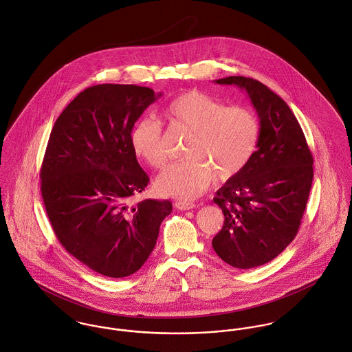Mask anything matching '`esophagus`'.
<instances>
[{
	"mask_svg": "<svg viewBox=\"0 0 352 352\" xmlns=\"http://www.w3.org/2000/svg\"><path fill=\"white\" fill-rule=\"evenodd\" d=\"M195 205L193 202H186V201H178L175 202V208L179 210H190L193 209Z\"/></svg>",
	"mask_w": 352,
	"mask_h": 352,
	"instance_id": "1",
	"label": "esophagus"
}]
</instances>
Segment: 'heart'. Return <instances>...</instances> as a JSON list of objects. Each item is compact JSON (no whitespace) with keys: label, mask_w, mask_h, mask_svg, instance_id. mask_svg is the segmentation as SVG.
I'll list each match as a JSON object with an SVG mask.
<instances>
[{"label":"heart","mask_w":352,"mask_h":352,"mask_svg":"<svg viewBox=\"0 0 352 352\" xmlns=\"http://www.w3.org/2000/svg\"><path fill=\"white\" fill-rule=\"evenodd\" d=\"M166 116L192 132L186 147L188 159L167 166L155 181L157 193L182 199L204 193L214 178L237 177L254 157L259 122L244 107H226L198 90L177 96L166 108ZM136 157L160 168L166 163L162 128L151 118H140L129 135Z\"/></svg>","instance_id":"obj_1"}]
</instances>
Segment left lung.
I'll list each match as a JSON object with an SVG mask.
<instances>
[{"label": "left lung", "mask_w": 352, "mask_h": 352, "mask_svg": "<svg viewBox=\"0 0 352 352\" xmlns=\"http://www.w3.org/2000/svg\"><path fill=\"white\" fill-rule=\"evenodd\" d=\"M214 82L244 90L259 118L254 157L213 198L224 213L213 250L232 267L252 269L273 261L298 232L312 186V154L294 113L266 85L245 77Z\"/></svg>", "instance_id": "8db88e82"}]
</instances>
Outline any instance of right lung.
<instances>
[{"label": "right lung", "mask_w": 352, "mask_h": 352, "mask_svg": "<svg viewBox=\"0 0 352 352\" xmlns=\"http://www.w3.org/2000/svg\"><path fill=\"white\" fill-rule=\"evenodd\" d=\"M162 96L136 85L85 89L55 121L40 178L44 206L60 244L93 272L122 278L136 273L157 244L173 210L168 199H143L148 175L129 135Z\"/></svg>", "instance_id": "obj_1"}]
</instances>
